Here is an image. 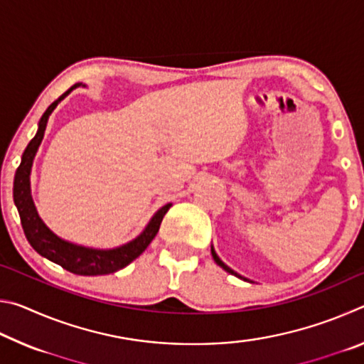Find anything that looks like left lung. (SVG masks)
<instances>
[{
  "label": "left lung",
  "instance_id": "left-lung-1",
  "mask_svg": "<svg viewBox=\"0 0 364 364\" xmlns=\"http://www.w3.org/2000/svg\"><path fill=\"white\" fill-rule=\"evenodd\" d=\"M210 250H212V257H213V260H215V263H217L218 264V267H221V268H223L225 271H226V273H230V274H234V276H236V278H239V279H242V281H249L247 278H244V276H241V274H239V273H236V271H234V269H231L230 267H228V264H225L223 262H221V258L217 255V252H215V249H213V245H212V247H210Z\"/></svg>",
  "mask_w": 364,
  "mask_h": 364
}]
</instances>
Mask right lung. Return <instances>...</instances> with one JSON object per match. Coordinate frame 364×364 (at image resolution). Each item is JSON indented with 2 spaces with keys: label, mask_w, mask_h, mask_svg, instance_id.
Here are the masks:
<instances>
[{
  "label": "right lung",
  "mask_w": 364,
  "mask_h": 364,
  "mask_svg": "<svg viewBox=\"0 0 364 364\" xmlns=\"http://www.w3.org/2000/svg\"><path fill=\"white\" fill-rule=\"evenodd\" d=\"M78 86H86L83 83H75L65 91V93L54 101L49 106L45 114L41 115L38 122V130L33 139L30 141L26 151L22 154V160L19 168L16 171L14 176V204L19 212L21 223L26 232L27 241L30 245L38 252L41 257L48 258L53 263H58L64 269L70 271L73 274L80 276H100V274H110L115 273L122 268H125L127 264H130L134 258H138L143 252L147 249V245L152 242V239L156 237V234L162 223V218L165 213L168 212L171 204H165L160 207L159 210L152 215L149 223L141 234L132 239L130 242L119 245L114 249H95V247H85L75 242L65 241V239L59 237L58 234H54L49 228L45 225V221L40 218L38 212H36L35 202L32 199V188H30V173H32V165L38 147L45 136V130L48 125L49 115L53 114V110L58 107V104L65 100L73 90Z\"/></svg>",
  "instance_id": "right-lung-1"
}]
</instances>
